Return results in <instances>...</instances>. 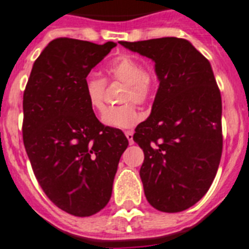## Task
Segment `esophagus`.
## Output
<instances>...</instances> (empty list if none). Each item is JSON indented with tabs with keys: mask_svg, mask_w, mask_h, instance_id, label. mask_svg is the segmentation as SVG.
<instances>
[{
	"mask_svg": "<svg viewBox=\"0 0 249 249\" xmlns=\"http://www.w3.org/2000/svg\"><path fill=\"white\" fill-rule=\"evenodd\" d=\"M124 135H126L127 140H128L130 145L134 144V132H132V131H126V132H124Z\"/></svg>",
	"mask_w": 249,
	"mask_h": 249,
	"instance_id": "34e87169",
	"label": "esophagus"
}]
</instances>
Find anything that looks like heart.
<instances>
[{
    "mask_svg": "<svg viewBox=\"0 0 249 249\" xmlns=\"http://www.w3.org/2000/svg\"><path fill=\"white\" fill-rule=\"evenodd\" d=\"M107 71L110 78L121 81L126 85V90L123 92L122 101H134L136 104H145L150 99L153 93L152 77L145 71L144 65L139 60L131 56H121L112 61ZM105 81L96 75H89L83 82V93L87 104L93 112H101L104 108ZM101 121L105 126L127 130L136 126L141 121V114L136 107L131 103L123 104L121 107L107 109L101 117Z\"/></svg>",
    "mask_w": 249,
    "mask_h": 249,
    "instance_id": "b5f03b06",
    "label": "heart"
}]
</instances>
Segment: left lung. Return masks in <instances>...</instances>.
<instances>
[{"mask_svg":"<svg viewBox=\"0 0 249 249\" xmlns=\"http://www.w3.org/2000/svg\"><path fill=\"white\" fill-rule=\"evenodd\" d=\"M119 43L152 59L159 81L152 113L134 135L145 156V196L162 212L188 210L208 192L221 159V93L212 67L188 39Z\"/></svg>","mask_w":249,"mask_h":249,"instance_id":"obj_1","label":"left lung"}]
</instances>
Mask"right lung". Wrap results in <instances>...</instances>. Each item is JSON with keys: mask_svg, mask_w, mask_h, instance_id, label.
<instances>
[{"mask_svg": "<svg viewBox=\"0 0 249 249\" xmlns=\"http://www.w3.org/2000/svg\"><path fill=\"white\" fill-rule=\"evenodd\" d=\"M117 43L56 38L33 64L23 96V140L49 199L78 217L101 211L128 140L89 107L83 82Z\"/></svg>", "mask_w": 249, "mask_h": 249, "instance_id": "add662e5", "label": "right lung"}]
</instances>
